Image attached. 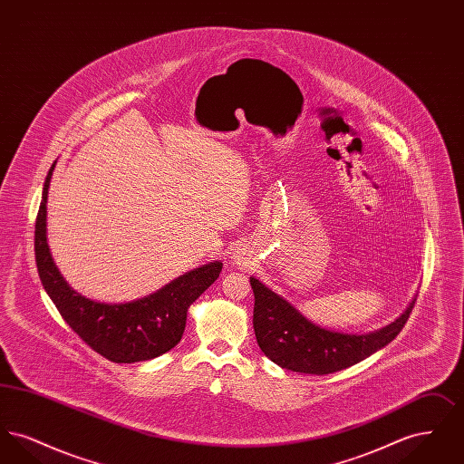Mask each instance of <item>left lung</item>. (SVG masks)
I'll list each match as a JSON object with an SVG mask.
<instances>
[{
	"mask_svg": "<svg viewBox=\"0 0 464 464\" xmlns=\"http://www.w3.org/2000/svg\"><path fill=\"white\" fill-rule=\"evenodd\" d=\"M254 290V331L263 353L292 372L325 375L352 367L384 348L407 324L416 299L384 329L369 334H343L322 329L306 320L284 297L250 278Z\"/></svg>",
	"mask_w": 464,
	"mask_h": 464,
	"instance_id": "1",
	"label": "left lung"
}]
</instances>
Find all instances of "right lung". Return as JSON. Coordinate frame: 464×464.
I'll list each match as a JSON object with an SVG mask.
<instances>
[{
	"mask_svg": "<svg viewBox=\"0 0 464 464\" xmlns=\"http://www.w3.org/2000/svg\"><path fill=\"white\" fill-rule=\"evenodd\" d=\"M55 163L44 180V197L34 227V256L40 280L67 325L93 352L114 363L151 360L170 352L180 341L188 308L210 287L222 263L197 267L155 294L125 304L95 303L67 285L46 243V197Z\"/></svg>",
	"mask_w": 464,
	"mask_h": 464,
	"instance_id": "1",
	"label": "right lung"
}]
</instances>
